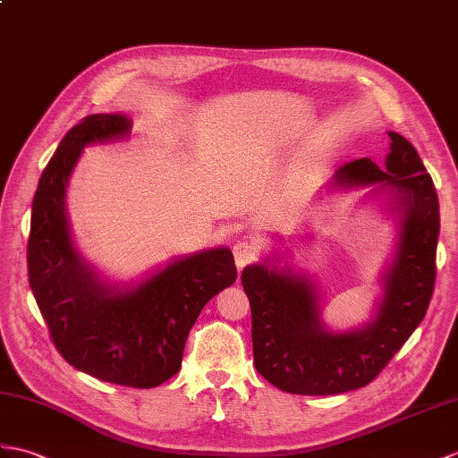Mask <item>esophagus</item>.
<instances>
[{
	"label": "esophagus",
	"instance_id": "obj_1",
	"mask_svg": "<svg viewBox=\"0 0 458 458\" xmlns=\"http://www.w3.org/2000/svg\"><path fill=\"white\" fill-rule=\"evenodd\" d=\"M232 253H233V259H236L238 269H243L248 263L255 259L258 250H255V243L251 240H240L238 243H233Z\"/></svg>",
	"mask_w": 458,
	"mask_h": 458
}]
</instances>
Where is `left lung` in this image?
<instances>
[{
  "instance_id": "left-lung-1",
  "label": "left lung",
  "mask_w": 458,
  "mask_h": 458,
  "mask_svg": "<svg viewBox=\"0 0 458 458\" xmlns=\"http://www.w3.org/2000/svg\"><path fill=\"white\" fill-rule=\"evenodd\" d=\"M388 136L385 165L360 157L334 175L337 187H369L365 197L385 200L398 220L394 253L380 275V301L365 326L345 332L326 327L314 279L277 267L279 255L242 271L255 369L283 392L327 396L367 386L428 312L439 240L437 191L416 148L398 132Z\"/></svg>"
}]
</instances>
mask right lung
Returning a JSON list of instances; mask_svg holds the SVG:
<instances>
[{
    "instance_id": "right-lung-1",
    "label": "right lung",
    "mask_w": 458,
    "mask_h": 458,
    "mask_svg": "<svg viewBox=\"0 0 458 458\" xmlns=\"http://www.w3.org/2000/svg\"><path fill=\"white\" fill-rule=\"evenodd\" d=\"M121 113L85 116L62 138L40 175L27 246L29 284L58 353L113 385L154 388L177 375L191 327L205 304L236 281L228 248L174 258L142 281L103 279L73 246L66 189L85 146L124 140Z\"/></svg>"
}]
</instances>
